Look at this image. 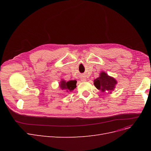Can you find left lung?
Returning <instances> with one entry per match:
<instances>
[{
    "label": "left lung",
    "mask_w": 151,
    "mask_h": 151,
    "mask_svg": "<svg viewBox=\"0 0 151 151\" xmlns=\"http://www.w3.org/2000/svg\"><path fill=\"white\" fill-rule=\"evenodd\" d=\"M116 84L117 82L115 79L109 76L104 72L100 73L99 77L94 81V84L96 88L101 90L102 92L109 91L111 93V91L115 88Z\"/></svg>",
    "instance_id": "1"
}]
</instances>
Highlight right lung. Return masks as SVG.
I'll return each mask as SVG.
<instances>
[{
	"mask_svg": "<svg viewBox=\"0 0 151 151\" xmlns=\"http://www.w3.org/2000/svg\"><path fill=\"white\" fill-rule=\"evenodd\" d=\"M77 81L76 80L69 81L66 82L64 80H62L60 83V88L62 90H66L67 92H70V91L74 90L76 88Z\"/></svg>",
	"mask_w": 151,
	"mask_h": 151,
	"instance_id": "1",
	"label": "right lung"
}]
</instances>
